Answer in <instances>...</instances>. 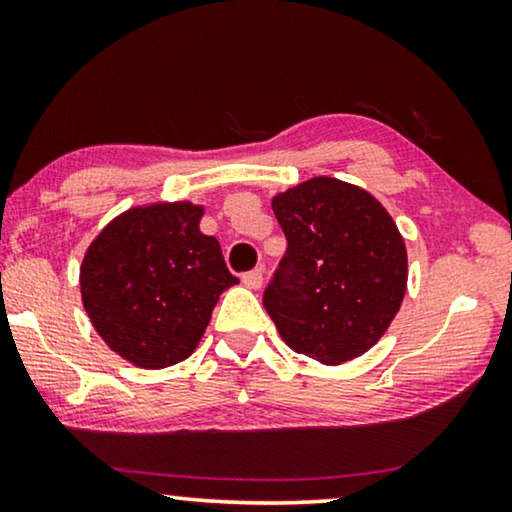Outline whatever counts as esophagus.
Returning a JSON list of instances; mask_svg holds the SVG:
<instances>
[{
  "label": "esophagus",
  "mask_w": 512,
  "mask_h": 512,
  "mask_svg": "<svg viewBox=\"0 0 512 512\" xmlns=\"http://www.w3.org/2000/svg\"><path fill=\"white\" fill-rule=\"evenodd\" d=\"M242 282L247 289L258 291L263 286V270H251L247 275H242Z\"/></svg>",
  "instance_id": "34e87169"
}]
</instances>
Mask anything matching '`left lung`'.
Returning <instances> with one entry per match:
<instances>
[{
    "label": "left lung",
    "instance_id": "1",
    "mask_svg": "<svg viewBox=\"0 0 512 512\" xmlns=\"http://www.w3.org/2000/svg\"><path fill=\"white\" fill-rule=\"evenodd\" d=\"M286 242L263 305L293 352L324 366L366 354L408 291V249L361 186L312 177L272 198Z\"/></svg>",
    "mask_w": 512,
    "mask_h": 512
}]
</instances>
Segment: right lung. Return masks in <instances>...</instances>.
<instances>
[{"mask_svg": "<svg viewBox=\"0 0 512 512\" xmlns=\"http://www.w3.org/2000/svg\"><path fill=\"white\" fill-rule=\"evenodd\" d=\"M202 214L205 205L191 200L130 207L83 254L90 324L132 366L160 370L188 359L219 296L237 284L216 237L200 230Z\"/></svg>", "mask_w": 512, "mask_h": 512, "instance_id": "right-lung-1", "label": "right lung"}]
</instances>
